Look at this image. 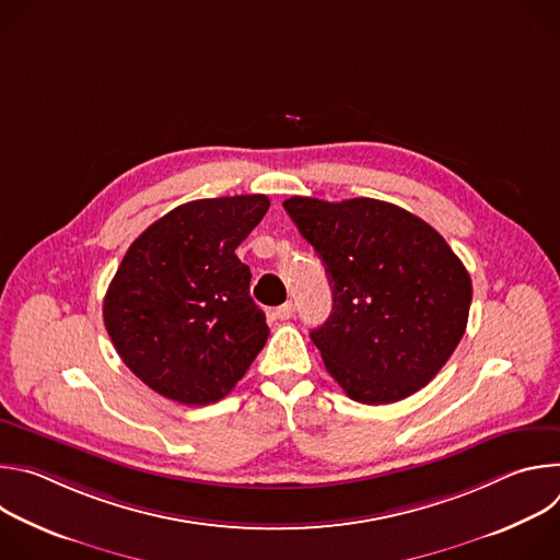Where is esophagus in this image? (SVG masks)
<instances>
[{
    "mask_svg": "<svg viewBox=\"0 0 560 560\" xmlns=\"http://www.w3.org/2000/svg\"><path fill=\"white\" fill-rule=\"evenodd\" d=\"M275 314H277V318H281V322H288V318H292V314H294V303L288 301V303L279 305Z\"/></svg>",
    "mask_w": 560,
    "mask_h": 560,
    "instance_id": "obj_1",
    "label": "esophagus"
}]
</instances>
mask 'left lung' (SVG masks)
<instances>
[{
	"instance_id": "8db88e82",
	"label": "left lung",
	"mask_w": 560,
	"mask_h": 560,
	"mask_svg": "<svg viewBox=\"0 0 560 560\" xmlns=\"http://www.w3.org/2000/svg\"><path fill=\"white\" fill-rule=\"evenodd\" d=\"M283 208L332 285L328 322L310 332L330 376L365 406L425 387L465 335L471 303V279L445 238L368 197H290Z\"/></svg>"
}]
</instances>
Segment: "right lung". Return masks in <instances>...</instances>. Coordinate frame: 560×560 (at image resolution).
I'll return each instance as SVG.
<instances>
[{
  "instance_id": "obj_1",
  "label": "right lung",
  "mask_w": 560,
  "mask_h": 560,
  "mask_svg": "<svg viewBox=\"0 0 560 560\" xmlns=\"http://www.w3.org/2000/svg\"><path fill=\"white\" fill-rule=\"evenodd\" d=\"M270 208L266 195L197 199L148 225L104 299L121 361L156 394L186 406L223 398L268 339L234 255Z\"/></svg>"
}]
</instances>
